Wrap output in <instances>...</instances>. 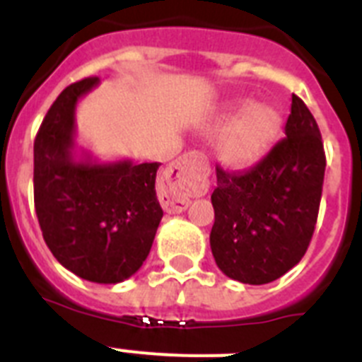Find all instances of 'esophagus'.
Returning <instances> with one entry per match:
<instances>
[{
	"instance_id": "1",
	"label": "esophagus",
	"mask_w": 362,
	"mask_h": 362,
	"mask_svg": "<svg viewBox=\"0 0 362 362\" xmlns=\"http://www.w3.org/2000/svg\"><path fill=\"white\" fill-rule=\"evenodd\" d=\"M203 163V153L188 152L183 158L172 163L163 177V209L168 214H181L188 209L190 199L183 196L185 185H188L196 177V165Z\"/></svg>"
}]
</instances>
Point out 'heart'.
Instances as JSON below:
<instances>
[{
  "label": "heart",
  "instance_id": "1",
  "mask_svg": "<svg viewBox=\"0 0 362 362\" xmlns=\"http://www.w3.org/2000/svg\"><path fill=\"white\" fill-rule=\"evenodd\" d=\"M217 130H223L217 158L226 166L243 168L259 161L276 145L283 130V114L272 105L239 101Z\"/></svg>",
  "mask_w": 362,
  "mask_h": 362
}]
</instances>
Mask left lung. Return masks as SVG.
<instances>
[{
    "label": "left lung",
    "instance_id": "obj_1",
    "mask_svg": "<svg viewBox=\"0 0 362 362\" xmlns=\"http://www.w3.org/2000/svg\"><path fill=\"white\" fill-rule=\"evenodd\" d=\"M284 134L248 170L216 168L210 248L219 270L239 283L279 279L303 259L315 230L326 158L317 123L296 94Z\"/></svg>",
    "mask_w": 362,
    "mask_h": 362
}]
</instances>
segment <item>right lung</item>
I'll return each mask as SVG.
<instances>
[{
  "label": "right lung",
  "mask_w": 362,
  "mask_h": 362,
  "mask_svg": "<svg viewBox=\"0 0 362 362\" xmlns=\"http://www.w3.org/2000/svg\"><path fill=\"white\" fill-rule=\"evenodd\" d=\"M99 83L66 86L49 108L34 141V204L54 257L92 283L134 276L152 248L163 217L156 196L161 163L76 159V105Z\"/></svg>",
  "instance_id": "1"
}]
</instances>
